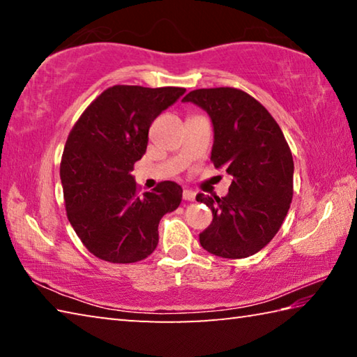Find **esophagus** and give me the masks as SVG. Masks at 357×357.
Masks as SVG:
<instances>
[{
	"label": "esophagus",
	"instance_id": "34e87169",
	"mask_svg": "<svg viewBox=\"0 0 357 357\" xmlns=\"http://www.w3.org/2000/svg\"><path fill=\"white\" fill-rule=\"evenodd\" d=\"M183 198L185 202H193L195 200V192H192V190H183Z\"/></svg>",
	"mask_w": 357,
	"mask_h": 357
}]
</instances>
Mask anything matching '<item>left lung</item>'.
<instances>
[{
	"mask_svg": "<svg viewBox=\"0 0 357 357\" xmlns=\"http://www.w3.org/2000/svg\"><path fill=\"white\" fill-rule=\"evenodd\" d=\"M183 100L208 112L214 126L211 162L233 176L228 195H197L213 211L200 244L222 258L250 257L271 243L291 204V149L277 121L243 89H193Z\"/></svg>",
	"mask_w": 357,
	"mask_h": 357,
	"instance_id": "obj_1",
	"label": "left lung"
}]
</instances>
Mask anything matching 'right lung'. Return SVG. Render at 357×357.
<instances>
[{
	"instance_id": "1",
	"label": "right lung",
	"mask_w": 357,
	"mask_h": 357,
	"mask_svg": "<svg viewBox=\"0 0 357 357\" xmlns=\"http://www.w3.org/2000/svg\"><path fill=\"white\" fill-rule=\"evenodd\" d=\"M184 88L114 84L82 113L64 144L59 176L64 206L83 245L104 261L137 263L155 250L159 222L183 189L162 181L140 193L130 172L146 153L153 121Z\"/></svg>"
}]
</instances>
